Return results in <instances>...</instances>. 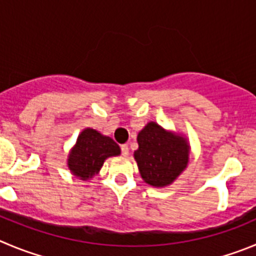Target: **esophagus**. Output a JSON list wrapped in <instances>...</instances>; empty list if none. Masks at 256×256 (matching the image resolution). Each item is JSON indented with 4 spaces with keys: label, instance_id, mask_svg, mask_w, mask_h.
Returning a JSON list of instances; mask_svg holds the SVG:
<instances>
[{
    "label": "esophagus",
    "instance_id": "34e87169",
    "mask_svg": "<svg viewBox=\"0 0 256 256\" xmlns=\"http://www.w3.org/2000/svg\"><path fill=\"white\" fill-rule=\"evenodd\" d=\"M121 154H122L124 156H128V146L126 144L121 145Z\"/></svg>",
    "mask_w": 256,
    "mask_h": 256
}]
</instances>
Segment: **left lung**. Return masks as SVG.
<instances>
[{"instance_id":"obj_1","label":"left lung","mask_w":256,"mask_h":256,"mask_svg":"<svg viewBox=\"0 0 256 256\" xmlns=\"http://www.w3.org/2000/svg\"><path fill=\"white\" fill-rule=\"evenodd\" d=\"M135 158L144 182L152 187L172 184L188 166L190 144L183 136L149 122L138 135Z\"/></svg>"}]
</instances>
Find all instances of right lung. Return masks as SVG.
Segmentation results:
<instances>
[{
	"mask_svg": "<svg viewBox=\"0 0 256 256\" xmlns=\"http://www.w3.org/2000/svg\"><path fill=\"white\" fill-rule=\"evenodd\" d=\"M120 154V146L110 136L87 128L80 134L77 142L69 152L68 168L72 174L82 180H88L98 174L107 158Z\"/></svg>",
	"mask_w": 256,
	"mask_h": 256,
	"instance_id": "right-lung-1",
	"label": "right lung"
}]
</instances>
